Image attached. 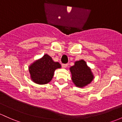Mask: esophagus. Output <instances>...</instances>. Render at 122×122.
Here are the masks:
<instances>
[{"instance_id": "esophagus-1", "label": "esophagus", "mask_w": 122, "mask_h": 122, "mask_svg": "<svg viewBox=\"0 0 122 122\" xmlns=\"http://www.w3.org/2000/svg\"><path fill=\"white\" fill-rule=\"evenodd\" d=\"M68 66V64H62V68H66Z\"/></svg>"}]
</instances>
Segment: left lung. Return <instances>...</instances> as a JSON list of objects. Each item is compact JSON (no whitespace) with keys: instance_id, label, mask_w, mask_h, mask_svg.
Masks as SVG:
<instances>
[{"instance_id":"8db88e82","label":"left lung","mask_w":122,"mask_h":122,"mask_svg":"<svg viewBox=\"0 0 122 122\" xmlns=\"http://www.w3.org/2000/svg\"><path fill=\"white\" fill-rule=\"evenodd\" d=\"M72 80L78 87H82L90 84L93 79L91 70L83 60L76 61L75 65L70 68Z\"/></svg>"}]
</instances>
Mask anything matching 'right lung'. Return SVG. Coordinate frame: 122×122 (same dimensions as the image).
Instances as JSON below:
<instances>
[{"mask_svg":"<svg viewBox=\"0 0 122 122\" xmlns=\"http://www.w3.org/2000/svg\"><path fill=\"white\" fill-rule=\"evenodd\" d=\"M60 68L59 62H54L50 56L46 54L29 66L31 79L36 84H46L51 81L55 70Z\"/></svg>","mask_w":122,"mask_h":122,"instance_id":"1","label":"right lung"}]
</instances>
